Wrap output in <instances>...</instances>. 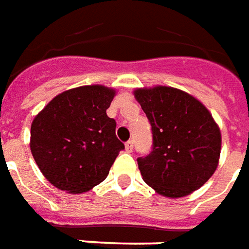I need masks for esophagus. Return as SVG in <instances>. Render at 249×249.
<instances>
[{
  "mask_svg": "<svg viewBox=\"0 0 249 249\" xmlns=\"http://www.w3.org/2000/svg\"><path fill=\"white\" fill-rule=\"evenodd\" d=\"M133 147H134V142L131 141V139H128L127 142H126V151L131 153V151H133Z\"/></svg>",
  "mask_w": 249,
  "mask_h": 249,
  "instance_id": "obj_1",
  "label": "esophagus"
}]
</instances>
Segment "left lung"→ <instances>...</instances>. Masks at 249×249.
<instances>
[{"label": "left lung", "mask_w": 249, "mask_h": 249, "mask_svg": "<svg viewBox=\"0 0 249 249\" xmlns=\"http://www.w3.org/2000/svg\"><path fill=\"white\" fill-rule=\"evenodd\" d=\"M134 95L153 134L151 151L137 160L144 182L172 198L201 188L216 170L221 149L211 112L177 88H139Z\"/></svg>", "instance_id": "8db88e82"}]
</instances>
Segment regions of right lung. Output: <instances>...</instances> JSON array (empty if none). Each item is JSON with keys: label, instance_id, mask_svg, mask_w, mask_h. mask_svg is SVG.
<instances>
[{"label": "right lung", "instance_id": "1", "mask_svg": "<svg viewBox=\"0 0 249 249\" xmlns=\"http://www.w3.org/2000/svg\"><path fill=\"white\" fill-rule=\"evenodd\" d=\"M115 91L84 86L60 93L35 118L32 156L44 177L68 193L92 189L108 176L124 144L108 118Z\"/></svg>", "mask_w": 249, "mask_h": 249}]
</instances>
